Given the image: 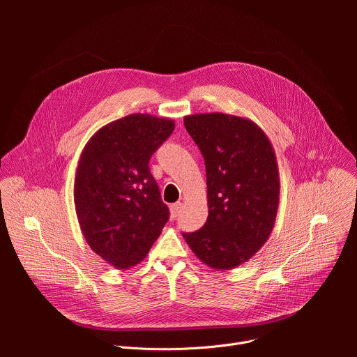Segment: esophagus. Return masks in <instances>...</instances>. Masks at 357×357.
Wrapping results in <instances>:
<instances>
[{"mask_svg":"<svg viewBox=\"0 0 357 357\" xmlns=\"http://www.w3.org/2000/svg\"><path fill=\"white\" fill-rule=\"evenodd\" d=\"M181 209H182V203H174V205H171V208H169V211H171V218H172V219L178 218Z\"/></svg>","mask_w":357,"mask_h":357,"instance_id":"esophagus-1","label":"esophagus"}]
</instances>
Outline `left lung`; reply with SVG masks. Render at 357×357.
<instances>
[{"instance_id":"obj_1","label":"left lung","mask_w":357,"mask_h":357,"mask_svg":"<svg viewBox=\"0 0 357 357\" xmlns=\"http://www.w3.org/2000/svg\"><path fill=\"white\" fill-rule=\"evenodd\" d=\"M206 165L208 220L183 234L195 256L218 271L248 261L268 240L280 205V172L267 134L250 119L183 117Z\"/></svg>"}]
</instances>
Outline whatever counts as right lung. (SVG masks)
I'll return each mask as SVG.
<instances>
[{
    "label": "right lung",
    "mask_w": 357,
    "mask_h": 357,
    "mask_svg": "<svg viewBox=\"0 0 357 357\" xmlns=\"http://www.w3.org/2000/svg\"><path fill=\"white\" fill-rule=\"evenodd\" d=\"M175 121L134 113L97 130L84 145L73 197L90 248L119 270L141 263L169 219L149 158Z\"/></svg>",
    "instance_id": "obj_1"
}]
</instances>
